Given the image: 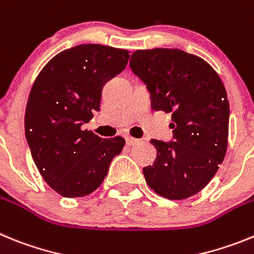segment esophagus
<instances>
[{
  "label": "esophagus",
  "mask_w": 254,
  "mask_h": 254,
  "mask_svg": "<svg viewBox=\"0 0 254 254\" xmlns=\"http://www.w3.org/2000/svg\"><path fill=\"white\" fill-rule=\"evenodd\" d=\"M125 140H127V145H134L136 144V143H139V139H135V138H131V136H127Z\"/></svg>",
  "instance_id": "obj_1"
}]
</instances>
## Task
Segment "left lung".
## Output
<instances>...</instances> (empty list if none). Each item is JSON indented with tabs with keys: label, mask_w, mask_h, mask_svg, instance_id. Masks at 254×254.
I'll return each instance as SVG.
<instances>
[{
	"label": "left lung",
	"mask_w": 254,
	"mask_h": 254,
	"mask_svg": "<svg viewBox=\"0 0 254 254\" xmlns=\"http://www.w3.org/2000/svg\"><path fill=\"white\" fill-rule=\"evenodd\" d=\"M130 69L145 84L154 111L171 114L174 140L152 139L157 157L143 169L158 195L185 199L211 182L228 148V94L212 66L174 48L138 50Z\"/></svg>",
	"instance_id": "left-lung-1"
}]
</instances>
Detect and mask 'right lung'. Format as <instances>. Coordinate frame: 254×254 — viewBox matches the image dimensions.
I'll list each match as a JSON object with an SVG mask.
<instances>
[{"label":"right lung","mask_w":254,"mask_h":254,"mask_svg":"<svg viewBox=\"0 0 254 254\" xmlns=\"http://www.w3.org/2000/svg\"><path fill=\"white\" fill-rule=\"evenodd\" d=\"M129 51L102 45L65 50L42 69L25 110V136L35 166L66 198L84 197L107 175L125 139H103L81 125L100 111L105 83L120 74Z\"/></svg>","instance_id":"1"}]
</instances>
